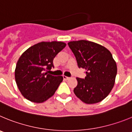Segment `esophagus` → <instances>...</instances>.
<instances>
[{"label":"esophagus","instance_id":"1","mask_svg":"<svg viewBox=\"0 0 132 132\" xmlns=\"http://www.w3.org/2000/svg\"><path fill=\"white\" fill-rule=\"evenodd\" d=\"M63 78H64V79H66V80H67V79H70V78H69V77L66 76H63Z\"/></svg>","mask_w":132,"mask_h":132}]
</instances>
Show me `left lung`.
Here are the masks:
<instances>
[{"label": "left lung", "instance_id": "left-lung-1", "mask_svg": "<svg viewBox=\"0 0 132 132\" xmlns=\"http://www.w3.org/2000/svg\"><path fill=\"white\" fill-rule=\"evenodd\" d=\"M78 67L86 70L84 79L77 78L73 89L77 97L86 104H95L106 98L115 82L117 66L107 48L94 42L79 40L68 43Z\"/></svg>", "mask_w": 132, "mask_h": 132}]
</instances>
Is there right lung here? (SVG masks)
I'll return each mask as SVG.
<instances>
[{
	"mask_svg": "<svg viewBox=\"0 0 132 132\" xmlns=\"http://www.w3.org/2000/svg\"><path fill=\"white\" fill-rule=\"evenodd\" d=\"M61 41L41 42L21 55L15 70V79L22 95L37 103H43L54 94L63 77L48 73L54 68L53 60L66 47Z\"/></svg>",
	"mask_w": 132,
	"mask_h": 132,
	"instance_id": "add662e5",
	"label": "right lung"
}]
</instances>
